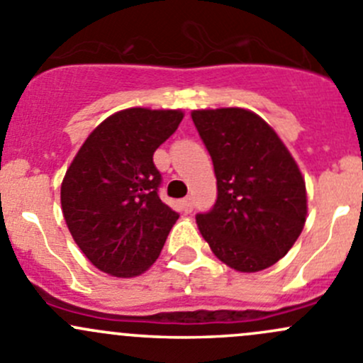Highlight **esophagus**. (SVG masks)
<instances>
[{
    "label": "esophagus",
    "mask_w": 363,
    "mask_h": 363,
    "mask_svg": "<svg viewBox=\"0 0 363 363\" xmlns=\"http://www.w3.org/2000/svg\"><path fill=\"white\" fill-rule=\"evenodd\" d=\"M182 208H184V212H191L193 211V202H191V196H186V199H182Z\"/></svg>",
    "instance_id": "esophagus-1"
}]
</instances>
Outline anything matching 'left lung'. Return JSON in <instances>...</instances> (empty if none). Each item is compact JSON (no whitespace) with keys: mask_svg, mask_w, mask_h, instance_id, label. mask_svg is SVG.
<instances>
[{"mask_svg":"<svg viewBox=\"0 0 363 363\" xmlns=\"http://www.w3.org/2000/svg\"><path fill=\"white\" fill-rule=\"evenodd\" d=\"M214 164L218 199L196 214L212 252L239 272L283 258L303 228L306 182L276 131L244 108L193 111Z\"/></svg>","mask_w":363,"mask_h":363,"instance_id":"1","label":"left lung"}]
</instances>
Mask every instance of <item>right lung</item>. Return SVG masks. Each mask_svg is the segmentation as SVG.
Masks as SVG:
<instances>
[{
    "instance_id": "1",
    "label": "right lung",
    "mask_w": 363,
    "mask_h": 363,
    "mask_svg": "<svg viewBox=\"0 0 363 363\" xmlns=\"http://www.w3.org/2000/svg\"><path fill=\"white\" fill-rule=\"evenodd\" d=\"M181 121V111L116 112L86 138L69 164L61 184L65 221L101 272L138 276L163 250L179 214L161 202L152 155Z\"/></svg>"
}]
</instances>
